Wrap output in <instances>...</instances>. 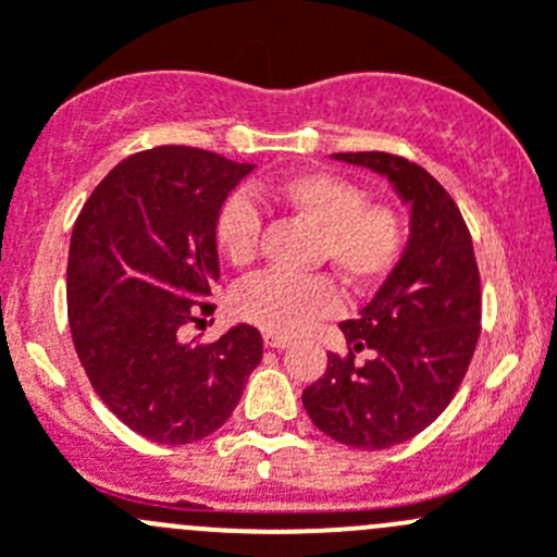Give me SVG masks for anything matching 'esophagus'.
<instances>
[{"label":"esophagus","instance_id":"esophagus-1","mask_svg":"<svg viewBox=\"0 0 557 557\" xmlns=\"http://www.w3.org/2000/svg\"><path fill=\"white\" fill-rule=\"evenodd\" d=\"M263 342H267V347H272V350H285V347L290 345L288 336L280 334H263Z\"/></svg>","mask_w":557,"mask_h":557}]
</instances>
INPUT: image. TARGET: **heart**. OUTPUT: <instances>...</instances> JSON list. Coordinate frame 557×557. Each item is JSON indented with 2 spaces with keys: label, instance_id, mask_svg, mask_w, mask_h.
Here are the masks:
<instances>
[{
  "label": "heart",
  "instance_id": "heart-1",
  "mask_svg": "<svg viewBox=\"0 0 557 557\" xmlns=\"http://www.w3.org/2000/svg\"><path fill=\"white\" fill-rule=\"evenodd\" d=\"M258 194L288 207L318 232V261H329L352 288L380 283L401 258L407 223L387 205H369L367 194L350 180L329 172L283 177ZM218 243L232 263L245 267L261 243V210L247 194H234L218 215ZM334 280L290 277L269 272L252 277L237 294L243 318L272 334H299L314 320L339 310Z\"/></svg>",
  "mask_w": 557,
  "mask_h": 557
}]
</instances>
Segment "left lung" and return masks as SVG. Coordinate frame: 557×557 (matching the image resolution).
Listing matches in <instances>:
<instances>
[{"label": "left lung", "instance_id": "1", "mask_svg": "<svg viewBox=\"0 0 557 557\" xmlns=\"http://www.w3.org/2000/svg\"><path fill=\"white\" fill-rule=\"evenodd\" d=\"M331 159L385 177L409 207V234L372 301L339 323L350 356L329 352L323 377L301 401L331 440L385 450L420 434L453 401L480 336V272L458 207L423 166L391 153ZM363 349L370 358L356 362Z\"/></svg>", "mask_w": 557, "mask_h": 557}]
</instances>
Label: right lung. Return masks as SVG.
Returning <instances> with one entry per match:
<instances>
[{
  "label": "right lung",
  "instance_id": "1",
  "mask_svg": "<svg viewBox=\"0 0 557 557\" xmlns=\"http://www.w3.org/2000/svg\"><path fill=\"white\" fill-rule=\"evenodd\" d=\"M252 170L164 145L121 161L77 215L66 267L77 358L110 412L159 445L221 429L261 363V334L247 323L212 345L183 342L185 325L212 312L218 215Z\"/></svg>",
  "mask_w": 557,
  "mask_h": 557
}]
</instances>
